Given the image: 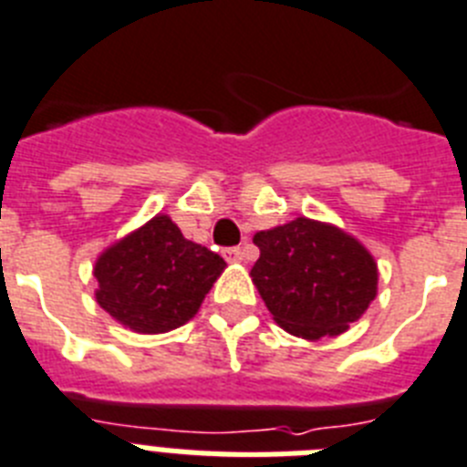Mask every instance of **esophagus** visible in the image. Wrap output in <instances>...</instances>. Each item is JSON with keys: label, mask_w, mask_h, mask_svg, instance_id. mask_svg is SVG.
<instances>
[{"label": "esophagus", "mask_w": 467, "mask_h": 467, "mask_svg": "<svg viewBox=\"0 0 467 467\" xmlns=\"http://www.w3.org/2000/svg\"><path fill=\"white\" fill-rule=\"evenodd\" d=\"M223 254H225V258H228L230 263H242V258H244V251L239 249V246H230V249H225Z\"/></svg>", "instance_id": "esophagus-1"}]
</instances>
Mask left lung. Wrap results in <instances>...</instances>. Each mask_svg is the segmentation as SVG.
Returning <instances> with one entry per match:
<instances>
[{"label": "left lung", "mask_w": 467, "mask_h": 467, "mask_svg": "<svg viewBox=\"0 0 467 467\" xmlns=\"http://www.w3.org/2000/svg\"><path fill=\"white\" fill-rule=\"evenodd\" d=\"M261 258L251 279L284 331L319 340L362 317L379 291L374 256L329 223L296 218L254 234Z\"/></svg>", "instance_id": "obj_1"}]
</instances>
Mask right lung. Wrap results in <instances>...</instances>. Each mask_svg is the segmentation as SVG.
<instances>
[{
	"instance_id": "add662e5",
	"label": "right lung",
	"mask_w": 467,
	"mask_h": 467,
	"mask_svg": "<svg viewBox=\"0 0 467 467\" xmlns=\"http://www.w3.org/2000/svg\"><path fill=\"white\" fill-rule=\"evenodd\" d=\"M223 270L218 254L185 239L160 213L100 254L96 301L136 334H164L197 315Z\"/></svg>"
}]
</instances>
